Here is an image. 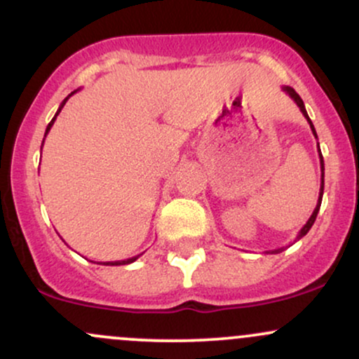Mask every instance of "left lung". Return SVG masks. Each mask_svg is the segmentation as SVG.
<instances>
[{
	"mask_svg": "<svg viewBox=\"0 0 359 359\" xmlns=\"http://www.w3.org/2000/svg\"><path fill=\"white\" fill-rule=\"evenodd\" d=\"M282 89L285 90V93L288 94V96H290L292 100L295 101V104L299 106L300 111H302V114H304V116H306L307 123H309V125H311V130H312V133H314V137L317 138L316 128H314V125H312L311 118H309V114H307V111H306V106H304V101L300 100V96H299V94L295 93V89H294V88H290V86H283ZM317 147H319V143H317ZM319 160H320V189H319V199H317V205H316L314 212L311 214V217H309V221L306 222V224L302 226V229H300V231H299L297 238H295V241L300 240V238H304V236H306V234L309 233V229L312 228V224H314V221H316V217H317V212H319V209H320V203H323V194H324V160H323V154H320V148H319ZM282 251H283V248H278V250H271V251H266V253H282Z\"/></svg>",
	"mask_w": 359,
	"mask_h": 359,
	"instance_id": "1",
	"label": "left lung"
}]
</instances>
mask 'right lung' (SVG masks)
Wrapping results in <instances>:
<instances>
[{
	"instance_id": "obj_1",
	"label": "right lung",
	"mask_w": 359,
	"mask_h": 359,
	"mask_svg": "<svg viewBox=\"0 0 359 359\" xmlns=\"http://www.w3.org/2000/svg\"><path fill=\"white\" fill-rule=\"evenodd\" d=\"M77 93V90H74V93H71V94H69V96L67 97H65V100L64 101H62V104H60V108L59 109H57V113H55V116H53L52 118V121L50 123H48V126H47V130H45V137H47V133H48V131H50V128H52V125H53V121H55V119H57V116H59V113H60V109L62 108H64V104H65V102H67V100H69V97H71L72 96V94H76ZM45 140V138H43ZM42 145H43V143H42ZM140 258V255H137V257H133V258H128V259H118V262H102L101 263V265H111V266H114V265H130V263H133V262H137V259Z\"/></svg>"
}]
</instances>
